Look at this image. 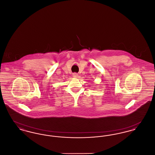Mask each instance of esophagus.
<instances>
[{
	"instance_id": "obj_1",
	"label": "esophagus",
	"mask_w": 155,
	"mask_h": 155,
	"mask_svg": "<svg viewBox=\"0 0 155 155\" xmlns=\"http://www.w3.org/2000/svg\"><path fill=\"white\" fill-rule=\"evenodd\" d=\"M73 77H74V78H77L78 77V74H77V73H73Z\"/></svg>"
}]
</instances>
